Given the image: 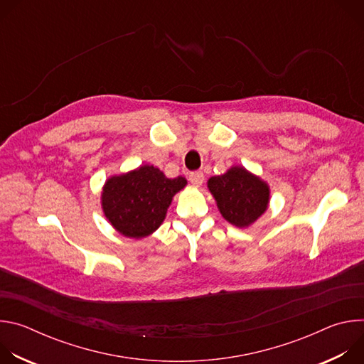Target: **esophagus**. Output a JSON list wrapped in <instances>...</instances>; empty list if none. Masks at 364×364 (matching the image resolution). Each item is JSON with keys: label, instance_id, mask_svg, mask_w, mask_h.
<instances>
[{"label": "esophagus", "instance_id": "34e87169", "mask_svg": "<svg viewBox=\"0 0 364 364\" xmlns=\"http://www.w3.org/2000/svg\"><path fill=\"white\" fill-rule=\"evenodd\" d=\"M188 181L193 184V186H201L203 181H204V174L201 171H191L188 173Z\"/></svg>", "mask_w": 364, "mask_h": 364}]
</instances>
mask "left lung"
<instances>
[{"instance_id": "left-lung-1", "label": "left lung", "mask_w": 364, "mask_h": 364, "mask_svg": "<svg viewBox=\"0 0 364 364\" xmlns=\"http://www.w3.org/2000/svg\"><path fill=\"white\" fill-rule=\"evenodd\" d=\"M222 216L237 228L252 225L262 216L269 203V187L243 167H232L207 181Z\"/></svg>"}]
</instances>
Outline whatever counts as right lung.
Masks as SVG:
<instances>
[{"label":"right lung","mask_w":364,"mask_h":364,"mask_svg":"<svg viewBox=\"0 0 364 364\" xmlns=\"http://www.w3.org/2000/svg\"><path fill=\"white\" fill-rule=\"evenodd\" d=\"M186 184L184 177L167 178L154 166H141L105 183L102 209L121 235L141 239L160 228L173 196Z\"/></svg>","instance_id":"right-lung-1"}]
</instances>
